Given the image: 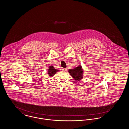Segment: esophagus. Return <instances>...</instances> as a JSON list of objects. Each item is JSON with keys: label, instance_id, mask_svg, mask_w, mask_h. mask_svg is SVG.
Returning a JSON list of instances; mask_svg holds the SVG:
<instances>
[{"label": "esophagus", "instance_id": "obj_1", "mask_svg": "<svg viewBox=\"0 0 129 129\" xmlns=\"http://www.w3.org/2000/svg\"><path fill=\"white\" fill-rule=\"evenodd\" d=\"M62 70H63V71L66 72V71H67V68H63V69H62Z\"/></svg>", "mask_w": 129, "mask_h": 129}]
</instances>
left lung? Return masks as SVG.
Here are the masks:
<instances>
[{
	"label": "left lung",
	"mask_w": 129,
	"mask_h": 129,
	"mask_svg": "<svg viewBox=\"0 0 129 129\" xmlns=\"http://www.w3.org/2000/svg\"><path fill=\"white\" fill-rule=\"evenodd\" d=\"M68 72L74 79L77 81L82 80L83 78L84 70L80 65L74 69L69 70Z\"/></svg>",
	"instance_id": "1"
}]
</instances>
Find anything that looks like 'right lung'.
<instances>
[{
	"mask_svg": "<svg viewBox=\"0 0 129 129\" xmlns=\"http://www.w3.org/2000/svg\"><path fill=\"white\" fill-rule=\"evenodd\" d=\"M58 71H59V70L55 69L53 66H49V69H48V75H49L48 76L50 77H53L55 74V73Z\"/></svg>",
	"mask_w": 129,
	"mask_h": 129,
	"instance_id": "obj_1",
	"label": "right lung"
}]
</instances>
